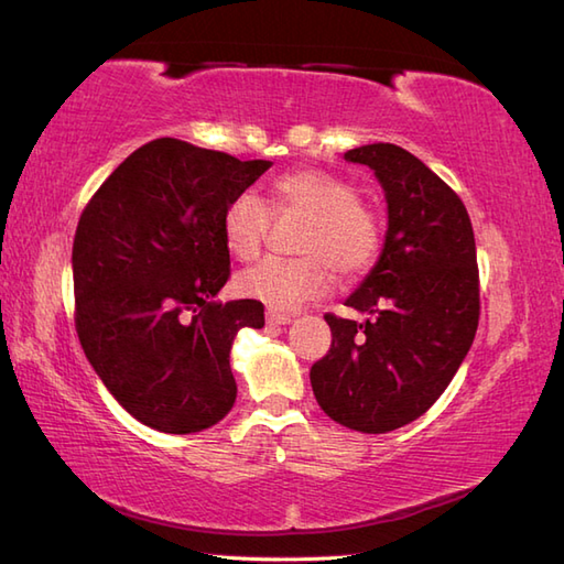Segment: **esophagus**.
<instances>
[{"label":"esophagus","instance_id":"obj_1","mask_svg":"<svg viewBox=\"0 0 564 564\" xmlns=\"http://www.w3.org/2000/svg\"><path fill=\"white\" fill-rule=\"evenodd\" d=\"M293 317L291 315H281V313H267V325L271 327H281V325H291Z\"/></svg>","mask_w":564,"mask_h":564}]
</instances>
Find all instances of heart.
I'll use <instances>...</instances> for the list:
<instances>
[{
	"label": "heart",
	"mask_w": 564,
	"mask_h": 564,
	"mask_svg": "<svg viewBox=\"0 0 564 564\" xmlns=\"http://www.w3.org/2000/svg\"><path fill=\"white\" fill-rule=\"evenodd\" d=\"M273 210L305 218L301 259H263L237 275V291L271 310H295L344 279L366 273L382 245V223L349 178L325 170H297L273 182ZM271 227V208L254 191L237 194L223 213L225 247L237 259H254Z\"/></svg>",
	"instance_id": "heart-1"
}]
</instances>
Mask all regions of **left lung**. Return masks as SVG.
I'll return each mask as SVG.
<instances>
[{"instance_id": "1", "label": "left lung", "mask_w": 564, "mask_h": 564, "mask_svg": "<svg viewBox=\"0 0 564 564\" xmlns=\"http://www.w3.org/2000/svg\"><path fill=\"white\" fill-rule=\"evenodd\" d=\"M386 191L376 267L346 297L366 319L325 315L332 349L310 368L317 404L341 426L388 434L422 416L460 368L480 319L475 235L463 200L390 142L354 148Z\"/></svg>"}]
</instances>
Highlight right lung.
I'll use <instances>...</instances> for the list:
<instances>
[{"label": "right lung", "instance_id": "right-lung-1", "mask_svg": "<svg viewBox=\"0 0 564 564\" xmlns=\"http://www.w3.org/2000/svg\"><path fill=\"white\" fill-rule=\"evenodd\" d=\"M269 166L160 138L118 164L82 213L72 245L82 349L150 429L196 434L232 410V341L263 327V305L215 301L230 279L223 213Z\"/></svg>", "mask_w": 564, "mask_h": 564}]
</instances>
